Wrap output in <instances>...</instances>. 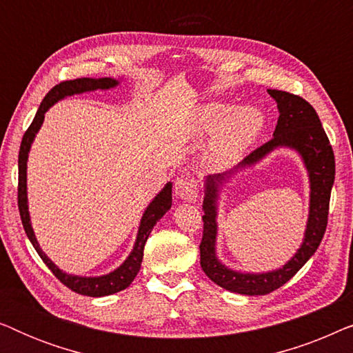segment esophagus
<instances>
[{
	"instance_id": "esophagus-1",
	"label": "esophagus",
	"mask_w": 353,
	"mask_h": 353,
	"mask_svg": "<svg viewBox=\"0 0 353 353\" xmlns=\"http://www.w3.org/2000/svg\"><path fill=\"white\" fill-rule=\"evenodd\" d=\"M175 194L183 201H196L199 194V185L194 176H180L175 183Z\"/></svg>"
}]
</instances>
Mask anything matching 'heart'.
I'll list each match as a JSON object with an SVG mask.
<instances>
[{
	"label": "heart",
	"mask_w": 353,
	"mask_h": 353,
	"mask_svg": "<svg viewBox=\"0 0 353 353\" xmlns=\"http://www.w3.org/2000/svg\"><path fill=\"white\" fill-rule=\"evenodd\" d=\"M263 117L254 108L231 110L225 103H207L196 110L190 125L192 138L212 133L205 148V161L212 167L230 165L257 138Z\"/></svg>",
	"instance_id": "heart-1"
}]
</instances>
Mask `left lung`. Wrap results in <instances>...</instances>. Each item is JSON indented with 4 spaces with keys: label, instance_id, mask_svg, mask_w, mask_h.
Returning a JSON list of instances; mask_svg holds the SVG:
<instances>
[{
    "label": "left lung",
    "instance_id": "obj_1",
    "mask_svg": "<svg viewBox=\"0 0 353 353\" xmlns=\"http://www.w3.org/2000/svg\"><path fill=\"white\" fill-rule=\"evenodd\" d=\"M268 94L276 101L279 117L273 138L255 149L244 159L241 167L252 165L268 152L279 146L292 148L301 154L310 176V214L305 230V238L296 255L283 268L268 273H238L219 262L215 255L216 236V192L225 175L207 176L204 197V231L199 245L201 267L204 273L220 288L244 296H265L286 284L308 259L316 252L327 225L330 214L331 188L334 183L336 162L334 152L327 139L320 117L310 103L297 94L281 90H268Z\"/></svg>",
    "mask_w": 353,
    "mask_h": 353
}]
</instances>
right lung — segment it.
Here are the masks:
<instances>
[{
    "label": "right lung",
    "mask_w": 353,
    "mask_h": 353,
    "mask_svg": "<svg viewBox=\"0 0 353 353\" xmlns=\"http://www.w3.org/2000/svg\"><path fill=\"white\" fill-rule=\"evenodd\" d=\"M119 85L117 80L114 79H75V80H65L57 83L56 86L48 91L45 99L41 101L40 108H38L35 119L30 123V127L27 128V132L23 133L21 149H19V186H17V204H19V214H21V220L23 225V230L33 244V248L40 255L43 262L46 263V267L51 270L52 274L59 279V281L81 296H90V297H103L109 296V294H115L119 291H123L125 288H128L132 281L137 276L139 268H141L143 262V250L144 244L151 234L154 225L165 215V212L172 207V183H167L165 188L159 192L146 210L141 219V225H139L137 243L132 254L128 255V259L120 265L117 270H114L112 273L104 274V276H96V278H83V276H72L61 272L50 259L46 257V254L40 249V244L37 243L35 234H33L32 225H30V216H28V205H27V157L30 146L33 143V138L38 130H40L43 120H45L46 110L51 108L52 104L57 101L65 98V96H72L77 93H85V91H94V90H109L112 86Z\"/></svg>",
    "instance_id": "1"
}]
</instances>
